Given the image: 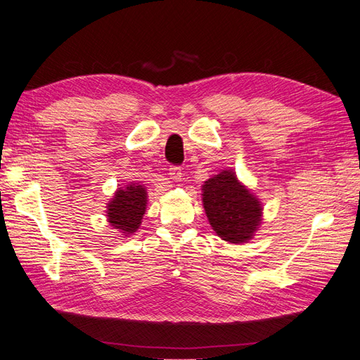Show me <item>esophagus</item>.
<instances>
[{"label": "esophagus", "instance_id": "1", "mask_svg": "<svg viewBox=\"0 0 360 360\" xmlns=\"http://www.w3.org/2000/svg\"><path fill=\"white\" fill-rule=\"evenodd\" d=\"M168 176H169V179L176 180V181L181 180V177H183L181 168H180V167H171V168H169V172H168Z\"/></svg>", "mask_w": 360, "mask_h": 360}]
</instances>
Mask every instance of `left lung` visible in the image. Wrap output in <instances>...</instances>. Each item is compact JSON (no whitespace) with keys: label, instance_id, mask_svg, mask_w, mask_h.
<instances>
[{"label":"left lung","instance_id":"left-lung-1","mask_svg":"<svg viewBox=\"0 0 360 360\" xmlns=\"http://www.w3.org/2000/svg\"><path fill=\"white\" fill-rule=\"evenodd\" d=\"M201 188L207 219L222 240L240 245L254 238L263 222V204L237 179L236 171L214 174Z\"/></svg>","mask_w":360,"mask_h":360}]
</instances>
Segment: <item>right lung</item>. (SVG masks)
I'll return each instance as SVG.
<instances>
[{
  "mask_svg": "<svg viewBox=\"0 0 360 360\" xmlns=\"http://www.w3.org/2000/svg\"><path fill=\"white\" fill-rule=\"evenodd\" d=\"M148 193L144 184L130 181L118 188L114 197L106 204L108 222L120 234L129 237L135 234L146 214Z\"/></svg>",
  "mask_w": 360,
  "mask_h": 360,
  "instance_id": "add662e5",
  "label": "right lung"
}]
</instances>
